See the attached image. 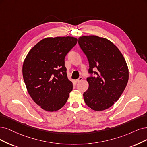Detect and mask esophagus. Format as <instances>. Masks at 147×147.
I'll return each instance as SVG.
<instances>
[{"label":"esophagus","mask_w":147,"mask_h":147,"mask_svg":"<svg viewBox=\"0 0 147 147\" xmlns=\"http://www.w3.org/2000/svg\"><path fill=\"white\" fill-rule=\"evenodd\" d=\"M83 80V78L82 77H79L78 79H76V83H78V82H79L80 81H81V80Z\"/></svg>","instance_id":"esophagus-1"}]
</instances>
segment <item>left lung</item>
Returning a JSON list of instances; mask_svg holds the SVG:
<instances>
[{
  "mask_svg": "<svg viewBox=\"0 0 147 147\" xmlns=\"http://www.w3.org/2000/svg\"><path fill=\"white\" fill-rule=\"evenodd\" d=\"M78 43L88 60L89 73L96 74L86 79L89 86L83 94L85 104L97 111L108 109L117 101L128 83L125 60L118 48L105 38L84 36L79 38Z\"/></svg>",
  "mask_w": 147,
  "mask_h": 147,
  "instance_id": "1",
  "label": "left lung"
}]
</instances>
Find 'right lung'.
Segmentation results:
<instances>
[{"label":"right lung","mask_w":147,"mask_h":147,"mask_svg":"<svg viewBox=\"0 0 147 147\" xmlns=\"http://www.w3.org/2000/svg\"><path fill=\"white\" fill-rule=\"evenodd\" d=\"M76 38L47 37L27 54L22 74L30 96L43 110L53 112L64 106L73 90L67 77L65 57L77 43Z\"/></svg>","instance_id":"1"}]
</instances>
